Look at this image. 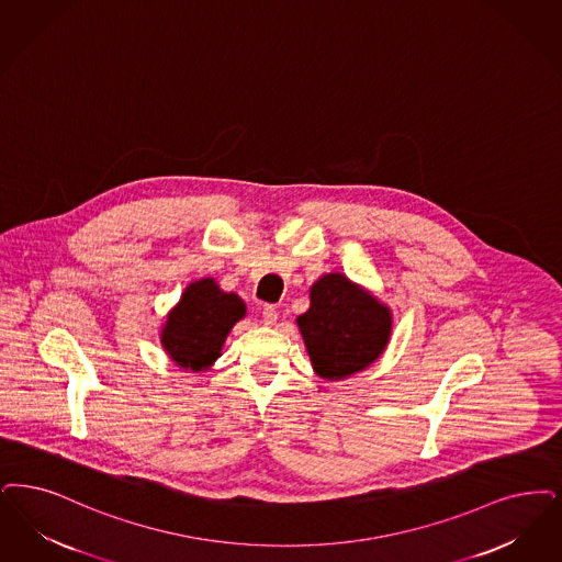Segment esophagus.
Segmentation results:
<instances>
[{"label":"esophagus","instance_id":"esophagus-1","mask_svg":"<svg viewBox=\"0 0 562 562\" xmlns=\"http://www.w3.org/2000/svg\"><path fill=\"white\" fill-rule=\"evenodd\" d=\"M261 317H263V324H266V326H273V324H276V319H278V312H276L271 305H266Z\"/></svg>","mask_w":562,"mask_h":562}]
</instances>
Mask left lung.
Segmentation results:
<instances>
[{"label": "left lung", "instance_id": "8db88e82", "mask_svg": "<svg viewBox=\"0 0 562 562\" xmlns=\"http://www.w3.org/2000/svg\"><path fill=\"white\" fill-rule=\"evenodd\" d=\"M310 301L296 324L317 376L340 381L381 358L393 315L376 296L342 273H326L310 289Z\"/></svg>", "mask_w": 562, "mask_h": 562}]
</instances>
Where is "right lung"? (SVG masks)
Returning <instances> with one entry per match:
<instances>
[{"label":"right lung","mask_w":562,"mask_h":562,"mask_svg":"<svg viewBox=\"0 0 562 562\" xmlns=\"http://www.w3.org/2000/svg\"><path fill=\"white\" fill-rule=\"evenodd\" d=\"M247 314L245 301L213 278L192 282L160 330L162 349L183 370L201 372L222 356L225 337Z\"/></svg>","instance_id":"1"}]
</instances>
